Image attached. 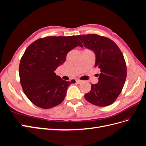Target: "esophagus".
I'll return each instance as SVG.
<instances>
[{"label": "esophagus", "instance_id": "34e87169", "mask_svg": "<svg viewBox=\"0 0 146 146\" xmlns=\"http://www.w3.org/2000/svg\"><path fill=\"white\" fill-rule=\"evenodd\" d=\"M82 82H83L82 80H76V83L78 84H81Z\"/></svg>", "mask_w": 146, "mask_h": 146}]
</instances>
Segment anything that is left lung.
I'll return each mask as SVG.
<instances>
[{"label":"left lung","instance_id":"left-lung-1","mask_svg":"<svg viewBox=\"0 0 146 146\" xmlns=\"http://www.w3.org/2000/svg\"><path fill=\"white\" fill-rule=\"evenodd\" d=\"M84 46L94 52L95 67L100 70L98 84H91L85 99L98 106L112 104L119 96L125 83L126 65L119 47L111 39L96 34L78 35Z\"/></svg>","mask_w":146,"mask_h":146}]
</instances>
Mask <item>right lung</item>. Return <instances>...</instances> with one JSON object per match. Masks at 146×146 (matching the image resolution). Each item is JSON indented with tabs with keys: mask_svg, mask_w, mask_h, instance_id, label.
I'll list each match as a JSON object with an SVG mask.
<instances>
[{
	"mask_svg": "<svg viewBox=\"0 0 146 146\" xmlns=\"http://www.w3.org/2000/svg\"><path fill=\"white\" fill-rule=\"evenodd\" d=\"M83 45L76 36H47L26 48L20 62V83L25 95L35 105L48 109L61 104L68 86L54 72L66 61L68 52Z\"/></svg>",
	"mask_w": 146,
	"mask_h": 146,
	"instance_id": "1",
	"label": "right lung"
}]
</instances>
